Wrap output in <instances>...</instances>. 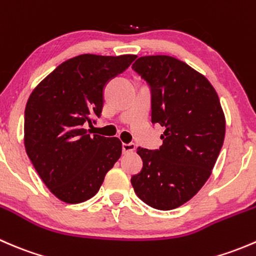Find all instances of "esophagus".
<instances>
[{
	"mask_svg": "<svg viewBox=\"0 0 256 256\" xmlns=\"http://www.w3.org/2000/svg\"><path fill=\"white\" fill-rule=\"evenodd\" d=\"M136 148V144L130 142V144H122V152L124 154H130V152H134Z\"/></svg>",
	"mask_w": 256,
	"mask_h": 256,
	"instance_id": "1",
	"label": "esophagus"
}]
</instances>
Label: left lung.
Wrapping results in <instances>:
<instances>
[{
	"label": "left lung",
	"instance_id": "1",
	"mask_svg": "<svg viewBox=\"0 0 256 256\" xmlns=\"http://www.w3.org/2000/svg\"><path fill=\"white\" fill-rule=\"evenodd\" d=\"M132 69L148 84L152 124L164 126V132L158 150L138 148L144 164L131 184L150 207L171 210L207 182L223 146L226 118L208 79L184 62L140 56Z\"/></svg>",
	"mask_w": 256,
	"mask_h": 256
}]
</instances>
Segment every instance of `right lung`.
Returning a JSON list of instances; mask_svg holds the SVG:
<instances>
[{"instance_id": "add662e5", "label": "right lung", "mask_w": 256, "mask_h": 256, "mask_svg": "<svg viewBox=\"0 0 256 256\" xmlns=\"http://www.w3.org/2000/svg\"><path fill=\"white\" fill-rule=\"evenodd\" d=\"M136 56L82 54L68 59L36 86L24 112V147L50 192L69 204L94 197L120 158L118 138L90 136L100 118L104 88Z\"/></svg>"}]
</instances>
